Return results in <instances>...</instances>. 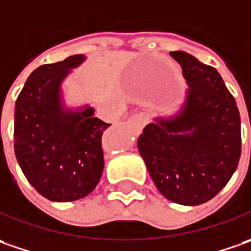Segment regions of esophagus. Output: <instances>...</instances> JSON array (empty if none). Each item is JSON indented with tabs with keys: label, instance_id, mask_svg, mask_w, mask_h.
I'll list each match as a JSON object with an SVG mask.
<instances>
[{
	"label": "esophagus",
	"instance_id": "esophagus-1",
	"mask_svg": "<svg viewBox=\"0 0 251 251\" xmlns=\"http://www.w3.org/2000/svg\"><path fill=\"white\" fill-rule=\"evenodd\" d=\"M132 122H134L136 125L142 129V127H144V125L149 122V115H147V114H143V112H140V114H136V115L132 117Z\"/></svg>",
	"mask_w": 251,
	"mask_h": 251
}]
</instances>
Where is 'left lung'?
I'll return each instance as SVG.
<instances>
[{
  "mask_svg": "<svg viewBox=\"0 0 251 251\" xmlns=\"http://www.w3.org/2000/svg\"><path fill=\"white\" fill-rule=\"evenodd\" d=\"M189 89L182 108L143 129L137 147L164 197L199 205L221 192L236 171L242 151L240 115L215 68L185 51H172Z\"/></svg>",
  "mask_w": 251,
  "mask_h": 251,
  "instance_id": "8db88e82",
  "label": "left lung"
}]
</instances>
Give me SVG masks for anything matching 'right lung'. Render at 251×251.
<instances>
[{
	"label": "right lung",
	"mask_w": 251,
	"mask_h": 251,
	"mask_svg": "<svg viewBox=\"0 0 251 251\" xmlns=\"http://www.w3.org/2000/svg\"><path fill=\"white\" fill-rule=\"evenodd\" d=\"M83 54L39 66L15 104L13 147L26 179L51 201H75L94 190L104 169L102 133L111 124L94 108H66L61 84Z\"/></svg>",
	"instance_id": "1"
}]
</instances>
